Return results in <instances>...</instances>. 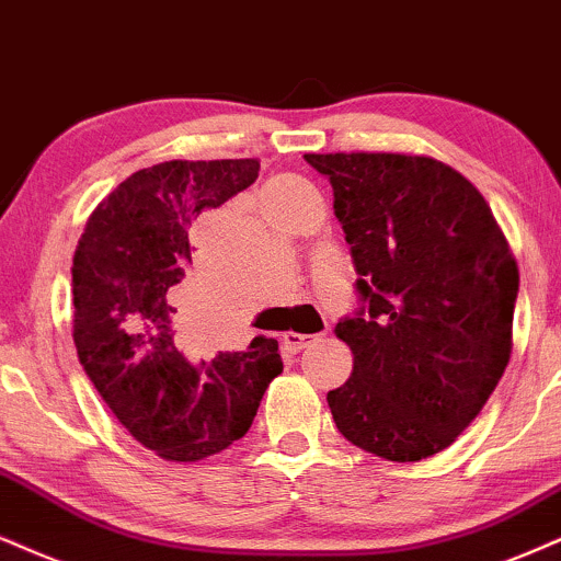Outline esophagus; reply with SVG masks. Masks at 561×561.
Masks as SVG:
<instances>
[{
    "instance_id": "esophagus-1",
    "label": "esophagus",
    "mask_w": 561,
    "mask_h": 561,
    "mask_svg": "<svg viewBox=\"0 0 561 561\" xmlns=\"http://www.w3.org/2000/svg\"><path fill=\"white\" fill-rule=\"evenodd\" d=\"M317 341V335H307V333H294V330H288V333H283V345H286L291 354H299L301 348H307V345H312Z\"/></svg>"
}]
</instances>
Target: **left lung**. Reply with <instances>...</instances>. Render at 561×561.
Masks as SVG:
<instances>
[{
  "instance_id": "left-lung-1",
  "label": "left lung",
  "mask_w": 561,
  "mask_h": 561,
  "mask_svg": "<svg viewBox=\"0 0 561 561\" xmlns=\"http://www.w3.org/2000/svg\"><path fill=\"white\" fill-rule=\"evenodd\" d=\"M333 184L358 273L335 324L354 371L328 392L337 432L416 462L479 416L513 354L517 262L492 207L453 165L405 153H307Z\"/></svg>"
}]
</instances>
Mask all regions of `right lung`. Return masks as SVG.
Masks as SVG:
<instances>
[{
  "instance_id": "right-lung-1",
  "label": "right lung",
  "mask_w": 561,
  "mask_h": 561,
  "mask_svg": "<svg viewBox=\"0 0 561 561\" xmlns=\"http://www.w3.org/2000/svg\"><path fill=\"white\" fill-rule=\"evenodd\" d=\"M257 174V158L135 171L90 213L75 249L72 337L82 369L122 426L163 460L195 462L244 437L283 371L273 337L190 362L174 330L179 283L197 275L192 224Z\"/></svg>"
}]
</instances>
